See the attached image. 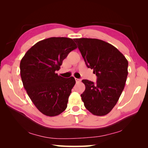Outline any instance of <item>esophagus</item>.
<instances>
[{
	"instance_id": "obj_1",
	"label": "esophagus",
	"mask_w": 148,
	"mask_h": 148,
	"mask_svg": "<svg viewBox=\"0 0 148 148\" xmlns=\"http://www.w3.org/2000/svg\"><path fill=\"white\" fill-rule=\"evenodd\" d=\"M75 80H76V83H79V82H81V79H77V78H75Z\"/></svg>"
}]
</instances>
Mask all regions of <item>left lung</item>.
I'll list each match as a JSON object with an SVG mask.
<instances>
[{"label": "left lung", "mask_w": 148, "mask_h": 148, "mask_svg": "<svg viewBox=\"0 0 148 148\" xmlns=\"http://www.w3.org/2000/svg\"><path fill=\"white\" fill-rule=\"evenodd\" d=\"M88 68L93 70L95 84L82 80L85 90L81 94L84 107L96 116L111 111L124 89L128 75V61L111 44L97 39H74Z\"/></svg>", "instance_id": "left-lung-1"}]
</instances>
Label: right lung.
<instances>
[{
  "instance_id": "obj_1",
  "label": "right lung",
  "mask_w": 148,
  "mask_h": 148,
  "mask_svg": "<svg viewBox=\"0 0 148 148\" xmlns=\"http://www.w3.org/2000/svg\"><path fill=\"white\" fill-rule=\"evenodd\" d=\"M76 48L73 39L50 37L35 44L22 58L20 74L23 86L43 114L55 116L67 108L76 81L73 77L58 76L55 72L69 53Z\"/></svg>"
}]
</instances>
